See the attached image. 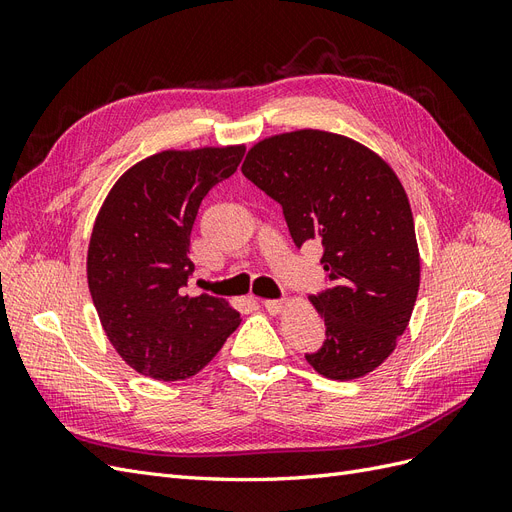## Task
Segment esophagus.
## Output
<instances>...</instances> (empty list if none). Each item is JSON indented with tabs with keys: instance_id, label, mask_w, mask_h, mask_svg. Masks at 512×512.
I'll return each mask as SVG.
<instances>
[{
	"instance_id": "34e87169",
	"label": "esophagus",
	"mask_w": 512,
	"mask_h": 512,
	"mask_svg": "<svg viewBox=\"0 0 512 512\" xmlns=\"http://www.w3.org/2000/svg\"><path fill=\"white\" fill-rule=\"evenodd\" d=\"M262 305H265V309L269 314H280L282 309H284V301H277V299H267V301H262Z\"/></svg>"
}]
</instances>
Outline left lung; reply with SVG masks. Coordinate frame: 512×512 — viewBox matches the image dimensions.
Listing matches in <instances>:
<instances>
[{
  "label": "left lung",
  "mask_w": 512,
  "mask_h": 512,
  "mask_svg": "<svg viewBox=\"0 0 512 512\" xmlns=\"http://www.w3.org/2000/svg\"><path fill=\"white\" fill-rule=\"evenodd\" d=\"M241 170L282 205L294 245L322 243L331 288L309 301L327 339L307 363L339 382L374 371L406 331L421 284L412 209L393 168L348 136L294 130L256 143Z\"/></svg>",
  "instance_id": "left-lung-1"
}]
</instances>
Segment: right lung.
<instances>
[{
  "label": "right lung",
  "mask_w": 512,
  "mask_h": 512,
  "mask_svg": "<svg viewBox=\"0 0 512 512\" xmlns=\"http://www.w3.org/2000/svg\"><path fill=\"white\" fill-rule=\"evenodd\" d=\"M243 153V145L153 153L104 198L89 239L87 282L108 342L138 374L192 378L239 327L228 301L207 292L190 297L185 286L198 207L235 173Z\"/></svg>",
  "instance_id": "obj_1"
}]
</instances>
